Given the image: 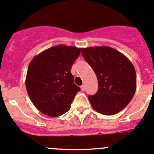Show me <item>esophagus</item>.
<instances>
[{
  "mask_svg": "<svg viewBox=\"0 0 154 154\" xmlns=\"http://www.w3.org/2000/svg\"><path fill=\"white\" fill-rule=\"evenodd\" d=\"M81 90L82 91H85V85H82L81 86Z\"/></svg>",
  "mask_w": 154,
  "mask_h": 154,
  "instance_id": "obj_1",
  "label": "esophagus"
}]
</instances>
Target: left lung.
<instances>
[{
    "label": "left lung",
    "mask_w": 154,
    "mask_h": 154,
    "mask_svg": "<svg viewBox=\"0 0 154 154\" xmlns=\"http://www.w3.org/2000/svg\"><path fill=\"white\" fill-rule=\"evenodd\" d=\"M82 54L98 80L97 92L88 96L93 109L106 116L120 112L135 93L134 66L122 53L109 47L82 48Z\"/></svg>",
    "instance_id": "left-lung-1"
}]
</instances>
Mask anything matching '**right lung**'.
Returning a JSON list of instances; mask_svg holds the SVG:
<instances>
[{
    "mask_svg": "<svg viewBox=\"0 0 154 154\" xmlns=\"http://www.w3.org/2000/svg\"><path fill=\"white\" fill-rule=\"evenodd\" d=\"M81 48L57 45L35 57L28 67L26 87L33 104L48 116L66 112L80 88L74 83L72 66Z\"/></svg>",
    "mask_w": 154,
    "mask_h": 154,
    "instance_id": "right-lung-1",
    "label": "right lung"
}]
</instances>
